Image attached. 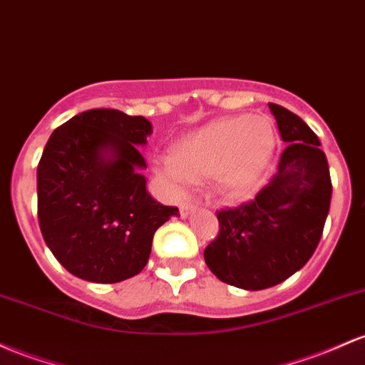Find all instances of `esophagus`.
<instances>
[{
    "label": "esophagus",
    "instance_id": "esophagus-1",
    "mask_svg": "<svg viewBox=\"0 0 365 365\" xmlns=\"http://www.w3.org/2000/svg\"><path fill=\"white\" fill-rule=\"evenodd\" d=\"M190 211H192L190 202H183L182 206H180V215H182V218H187V216L190 215Z\"/></svg>",
    "mask_w": 365,
    "mask_h": 365
}]
</instances>
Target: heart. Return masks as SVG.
Listing matches in <instances>:
<instances>
[{"instance_id": "heart-1", "label": "heart", "mask_w": 365, "mask_h": 365, "mask_svg": "<svg viewBox=\"0 0 365 365\" xmlns=\"http://www.w3.org/2000/svg\"><path fill=\"white\" fill-rule=\"evenodd\" d=\"M277 147L270 121L259 115H230L202 124L171 143L161 173L173 182L211 180L225 199H237L265 175Z\"/></svg>"}]
</instances>
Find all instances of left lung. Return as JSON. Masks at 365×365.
<instances>
[{"label":"left lung","mask_w":365,"mask_h":365,"mask_svg":"<svg viewBox=\"0 0 365 365\" xmlns=\"http://www.w3.org/2000/svg\"><path fill=\"white\" fill-rule=\"evenodd\" d=\"M287 142L277 171L253 201L216 213L220 234L204 250L222 282L247 291L277 286L312 258L331 204V176L317 135L302 118L268 103Z\"/></svg>","instance_id":"obj_1"}]
</instances>
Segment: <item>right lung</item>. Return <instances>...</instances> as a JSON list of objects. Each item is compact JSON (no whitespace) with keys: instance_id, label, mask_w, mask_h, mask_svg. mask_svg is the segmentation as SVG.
<instances>
[{"instance_id":"right-lung-1","label":"right lung","mask_w":365,"mask_h":365,"mask_svg":"<svg viewBox=\"0 0 365 365\" xmlns=\"http://www.w3.org/2000/svg\"><path fill=\"white\" fill-rule=\"evenodd\" d=\"M152 124L142 115L91 109L51 133L38 164V220L46 246L76 277L126 280L147 265L155 230L178 207L147 192L138 147Z\"/></svg>"}]
</instances>
